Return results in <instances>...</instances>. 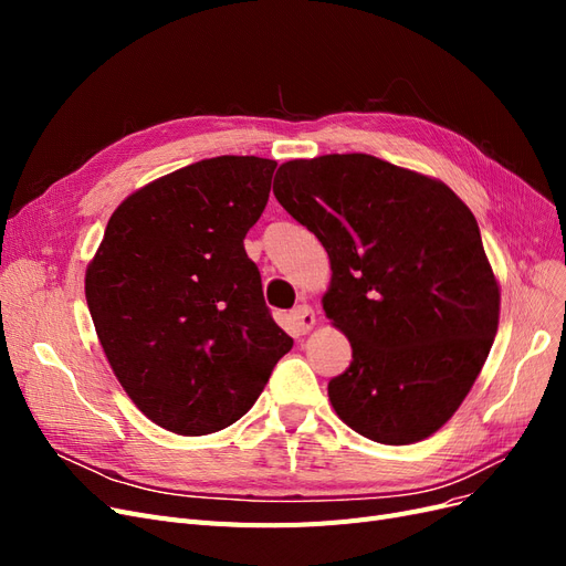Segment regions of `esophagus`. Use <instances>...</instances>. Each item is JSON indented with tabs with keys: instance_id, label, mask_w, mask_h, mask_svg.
I'll list each match as a JSON object with an SVG mask.
<instances>
[{
	"instance_id": "34e87169",
	"label": "esophagus",
	"mask_w": 566,
	"mask_h": 566,
	"mask_svg": "<svg viewBox=\"0 0 566 566\" xmlns=\"http://www.w3.org/2000/svg\"><path fill=\"white\" fill-rule=\"evenodd\" d=\"M290 321H293V328L304 335V333H310L314 328L316 316H314V310L310 304H300L297 310L290 314Z\"/></svg>"
}]
</instances>
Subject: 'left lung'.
Returning <instances> with one entry per match:
<instances>
[{"label":"left lung","mask_w":566,"mask_h":566,"mask_svg":"<svg viewBox=\"0 0 566 566\" xmlns=\"http://www.w3.org/2000/svg\"><path fill=\"white\" fill-rule=\"evenodd\" d=\"M273 196L331 256L323 310L352 342L328 382L339 420L389 447L434 434L499 331V283L468 205L366 153L283 163Z\"/></svg>","instance_id":"left-lung-1"}]
</instances>
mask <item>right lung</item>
Listing matches in <instances>:
<instances>
[{
	"label": "right lung",
	"mask_w": 566,
	"mask_h": 566,
	"mask_svg": "<svg viewBox=\"0 0 566 566\" xmlns=\"http://www.w3.org/2000/svg\"><path fill=\"white\" fill-rule=\"evenodd\" d=\"M273 169L219 156L156 179L113 212L87 266L84 295L115 378L169 432L200 437L243 418L293 347L243 245Z\"/></svg>",
	"instance_id": "1"
}]
</instances>
